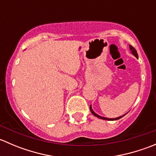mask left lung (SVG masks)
I'll return each instance as SVG.
<instances>
[{
  "mask_svg": "<svg viewBox=\"0 0 156 156\" xmlns=\"http://www.w3.org/2000/svg\"><path fill=\"white\" fill-rule=\"evenodd\" d=\"M130 50H131V53H133V55L134 56H136V58H138V55H137V52H136V50H135L134 48H133V47L131 46V45H130ZM90 112L91 113H92L93 115H94V116H96V117L97 118H100V119H103V120H108V121H115V120H118V119H121V118H122L123 116H125V115H122V116H119V117L118 118H115V119H108V118H105V117H102V116L99 115H97V113H95L94 112V110L92 109V107H91V106H90Z\"/></svg>",
  "mask_w": 156,
  "mask_h": 156,
  "instance_id": "8db88e82",
  "label": "left lung"
}]
</instances>
